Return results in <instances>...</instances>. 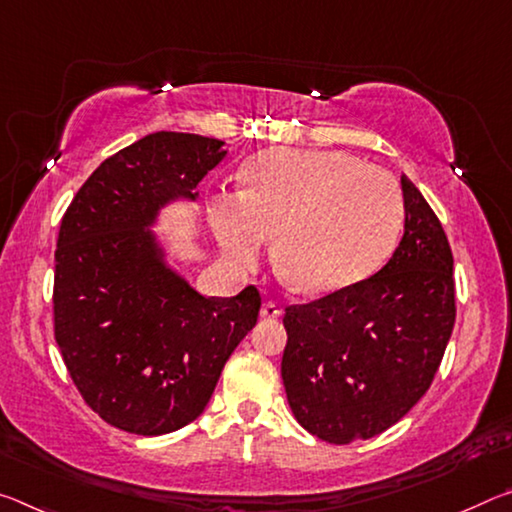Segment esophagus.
Returning <instances> with one entry per match:
<instances>
[{
  "label": "esophagus",
  "mask_w": 512,
  "mask_h": 512,
  "mask_svg": "<svg viewBox=\"0 0 512 512\" xmlns=\"http://www.w3.org/2000/svg\"><path fill=\"white\" fill-rule=\"evenodd\" d=\"M259 314L264 316V319H278L280 316V307L271 303V300H266V303L262 305V310H259Z\"/></svg>",
  "instance_id": "obj_1"
}]
</instances>
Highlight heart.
Returning <instances> with one entry per match:
<instances>
[{
	"label": "heart",
	"mask_w": 512,
	"mask_h": 512,
	"mask_svg": "<svg viewBox=\"0 0 512 512\" xmlns=\"http://www.w3.org/2000/svg\"><path fill=\"white\" fill-rule=\"evenodd\" d=\"M243 196L207 207L218 248L234 266H255L275 234V264L291 287L332 294L371 275L403 227L392 173L337 150H273L243 173Z\"/></svg>",
	"instance_id": "obj_1"
}]
</instances>
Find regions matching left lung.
<instances>
[{"label":"left lung","instance_id":"left-lung-1","mask_svg":"<svg viewBox=\"0 0 512 512\" xmlns=\"http://www.w3.org/2000/svg\"><path fill=\"white\" fill-rule=\"evenodd\" d=\"M401 189L403 239L383 269L285 312L289 408L332 444L369 440L408 415L431 387L456 321L449 241L405 175Z\"/></svg>","mask_w":512,"mask_h":512}]
</instances>
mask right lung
<instances>
[{"label":"right lung","instance_id":"obj_1","mask_svg":"<svg viewBox=\"0 0 512 512\" xmlns=\"http://www.w3.org/2000/svg\"><path fill=\"white\" fill-rule=\"evenodd\" d=\"M225 154L200 134L143 136L95 168L61 221L54 337L84 401L120 431L166 435L198 419L257 323L255 287L205 298L154 232L173 202L198 200Z\"/></svg>","mask_w":512,"mask_h":512}]
</instances>
